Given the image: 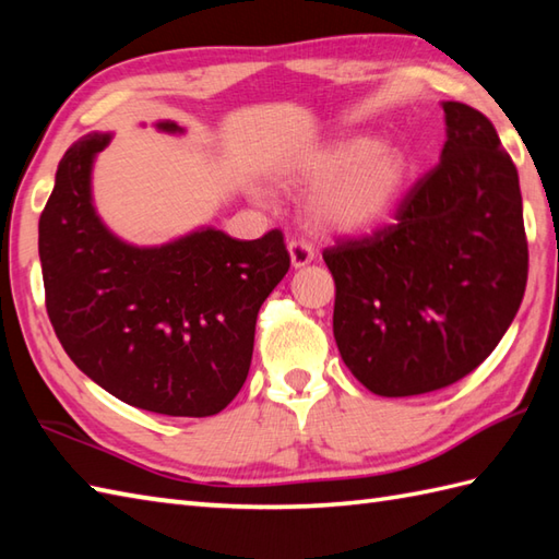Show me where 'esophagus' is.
Segmentation results:
<instances>
[{
	"mask_svg": "<svg viewBox=\"0 0 559 559\" xmlns=\"http://www.w3.org/2000/svg\"><path fill=\"white\" fill-rule=\"evenodd\" d=\"M288 252H290V264L295 269H302V266H307L314 259V247L310 242L300 240V237H298V240H290L288 242Z\"/></svg>",
	"mask_w": 559,
	"mask_h": 559,
	"instance_id": "esophagus-1",
	"label": "esophagus"
}]
</instances>
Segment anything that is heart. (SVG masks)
I'll list each match as a JSON object with an SVG mask.
<instances>
[{
  "label": "heart",
  "instance_id": "heart-1",
  "mask_svg": "<svg viewBox=\"0 0 559 559\" xmlns=\"http://www.w3.org/2000/svg\"><path fill=\"white\" fill-rule=\"evenodd\" d=\"M295 177L322 187L314 221L334 233H365L389 218L406 192L411 163L399 146L355 134L314 148L295 163Z\"/></svg>",
  "mask_w": 559,
  "mask_h": 559
}]
</instances>
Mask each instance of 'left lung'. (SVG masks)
I'll list each match as a JSON object with an SVG mask.
<instances>
[{
    "instance_id": "left-lung-1",
    "label": "left lung",
    "mask_w": 559,
    "mask_h": 559,
    "mask_svg": "<svg viewBox=\"0 0 559 559\" xmlns=\"http://www.w3.org/2000/svg\"><path fill=\"white\" fill-rule=\"evenodd\" d=\"M439 165L396 223L324 249L334 338L379 396H418L476 370L514 322L528 278L519 173L492 122L444 100Z\"/></svg>"
}]
</instances>
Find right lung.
<instances>
[{
  "label": "right lung",
  "instance_id": "1",
  "mask_svg": "<svg viewBox=\"0 0 559 559\" xmlns=\"http://www.w3.org/2000/svg\"><path fill=\"white\" fill-rule=\"evenodd\" d=\"M156 127L185 132L170 120ZM110 139L86 134L59 160L38 223L47 317L79 370L115 399L177 418L216 415L242 389L259 307L290 269L283 233L120 240L91 194L93 160Z\"/></svg>",
  "mask_w": 559,
  "mask_h": 559
}]
</instances>
